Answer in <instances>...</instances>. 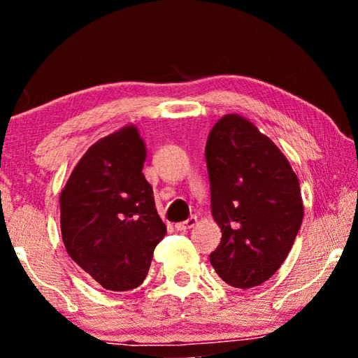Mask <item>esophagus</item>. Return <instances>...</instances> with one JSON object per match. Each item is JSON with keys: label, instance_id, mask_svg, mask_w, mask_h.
<instances>
[{"label": "esophagus", "instance_id": "34e87169", "mask_svg": "<svg viewBox=\"0 0 358 358\" xmlns=\"http://www.w3.org/2000/svg\"><path fill=\"white\" fill-rule=\"evenodd\" d=\"M196 222H197V217L196 216H191V217H187L186 221H181V222L175 224V229H177L178 232H186L187 229H191V227L196 226Z\"/></svg>", "mask_w": 358, "mask_h": 358}]
</instances>
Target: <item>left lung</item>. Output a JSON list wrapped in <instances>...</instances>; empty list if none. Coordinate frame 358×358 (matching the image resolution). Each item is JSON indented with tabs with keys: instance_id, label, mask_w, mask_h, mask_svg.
Masks as SVG:
<instances>
[{
	"instance_id": "left-lung-1",
	"label": "left lung",
	"mask_w": 358,
	"mask_h": 358,
	"mask_svg": "<svg viewBox=\"0 0 358 358\" xmlns=\"http://www.w3.org/2000/svg\"><path fill=\"white\" fill-rule=\"evenodd\" d=\"M211 215L221 243L210 262L229 286H260L286 260L303 221L299 178L280 148L240 115H226L205 145Z\"/></svg>"
}]
</instances>
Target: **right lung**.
I'll return each instance as SVG.
<instances>
[{"label": "right lung", "mask_w": 358, "mask_h": 358, "mask_svg": "<svg viewBox=\"0 0 358 358\" xmlns=\"http://www.w3.org/2000/svg\"><path fill=\"white\" fill-rule=\"evenodd\" d=\"M143 161V141L126 126L88 148L59 196L66 251L107 290L141 286L167 232Z\"/></svg>", "instance_id": "right-lung-1"}]
</instances>
